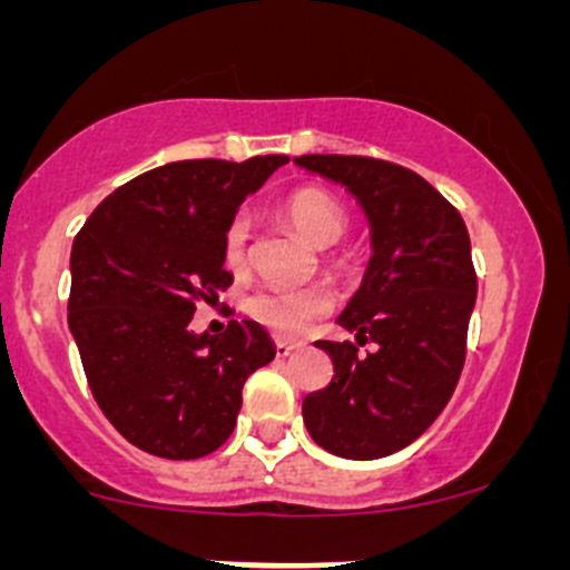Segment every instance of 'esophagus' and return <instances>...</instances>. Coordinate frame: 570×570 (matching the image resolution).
<instances>
[{
	"instance_id": "1",
	"label": "esophagus",
	"mask_w": 570,
	"mask_h": 570,
	"mask_svg": "<svg viewBox=\"0 0 570 570\" xmlns=\"http://www.w3.org/2000/svg\"><path fill=\"white\" fill-rule=\"evenodd\" d=\"M297 347H301V344L295 342H275V358H289Z\"/></svg>"
}]
</instances>
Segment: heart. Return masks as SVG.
Returning <instances> with one entry per match:
<instances>
[{"label":"heart","mask_w":570,"mask_h":570,"mask_svg":"<svg viewBox=\"0 0 570 570\" xmlns=\"http://www.w3.org/2000/svg\"><path fill=\"white\" fill-rule=\"evenodd\" d=\"M278 215L306 237L314 248H331L344 237L350 217L344 206L322 187H297L286 193L278 204ZM223 267L234 275L248 273L250 264V226L245 217H234L223 232L220 243ZM331 292L325 286H306V289H258L245 301V312L258 325L269 327L278 336H297L314 320L331 312Z\"/></svg>","instance_id":"obj_1"}]
</instances>
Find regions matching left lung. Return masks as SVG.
I'll use <instances>...</instances> for the list:
<instances>
[{"label": "left lung", "instance_id": "left-lung-1", "mask_svg": "<svg viewBox=\"0 0 570 570\" xmlns=\"http://www.w3.org/2000/svg\"><path fill=\"white\" fill-rule=\"evenodd\" d=\"M301 168L344 184L372 226L364 284L338 317L353 342H317L333 361L303 422L322 450L375 461L416 441L461 381L476 273L461 212L402 165L347 154H303ZM366 341L376 344L361 354Z\"/></svg>", "mask_w": 570, "mask_h": 570}]
</instances>
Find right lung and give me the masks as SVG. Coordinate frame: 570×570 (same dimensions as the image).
<instances>
[{"label":"right lung","instance_id":"1","mask_svg":"<svg viewBox=\"0 0 570 570\" xmlns=\"http://www.w3.org/2000/svg\"><path fill=\"white\" fill-rule=\"evenodd\" d=\"M284 154L184 159L131 178L85 220L71 248L68 327L101 413L129 444L195 461L237 428L245 381L275 358L267 331L228 320L195 336V306L232 286L223 232Z\"/></svg>","mask_w":570,"mask_h":570}]
</instances>
